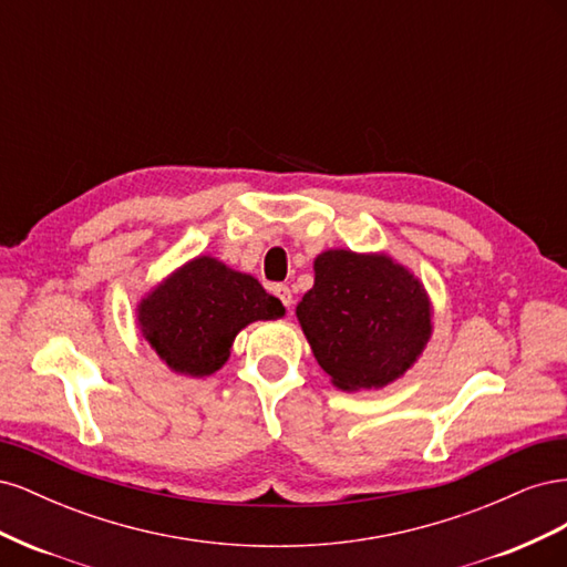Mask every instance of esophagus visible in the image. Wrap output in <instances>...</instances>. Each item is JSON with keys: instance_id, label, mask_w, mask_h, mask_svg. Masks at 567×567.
Wrapping results in <instances>:
<instances>
[{"instance_id": "obj_1", "label": "esophagus", "mask_w": 567, "mask_h": 567, "mask_svg": "<svg viewBox=\"0 0 567 567\" xmlns=\"http://www.w3.org/2000/svg\"><path fill=\"white\" fill-rule=\"evenodd\" d=\"M274 296H277V298L288 307V310H290V305H293V293H290V288H288L286 284H277V286H274Z\"/></svg>"}]
</instances>
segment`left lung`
Wrapping results in <instances>:
<instances>
[{
  "instance_id": "1",
  "label": "left lung",
  "mask_w": 567,
  "mask_h": 567,
  "mask_svg": "<svg viewBox=\"0 0 567 567\" xmlns=\"http://www.w3.org/2000/svg\"><path fill=\"white\" fill-rule=\"evenodd\" d=\"M319 367L340 390L392 383L431 338V302L421 281L388 255L326 250L315 286L296 307Z\"/></svg>"
}]
</instances>
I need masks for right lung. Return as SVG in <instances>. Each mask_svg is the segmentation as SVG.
Returning a JSON list of instances; mask_svg holds the SVG:
<instances>
[{
	"mask_svg": "<svg viewBox=\"0 0 567 567\" xmlns=\"http://www.w3.org/2000/svg\"><path fill=\"white\" fill-rule=\"evenodd\" d=\"M284 312L281 300L250 274L200 255L140 302V326L169 369L208 375L227 362L244 326Z\"/></svg>",
	"mask_w": 567,
	"mask_h": 567,
	"instance_id": "1",
	"label": "right lung"
}]
</instances>
